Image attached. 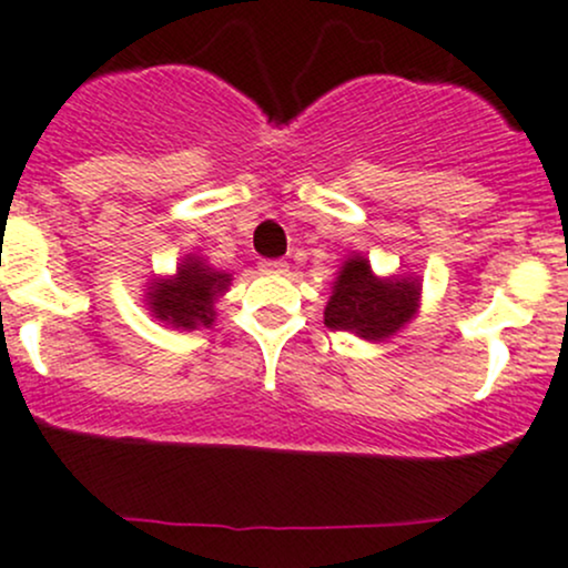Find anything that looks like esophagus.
<instances>
[{
    "label": "esophagus",
    "instance_id": "1",
    "mask_svg": "<svg viewBox=\"0 0 568 568\" xmlns=\"http://www.w3.org/2000/svg\"><path fill=\"white\" fill-rule=\"evenodd\" d=\"M261 268L268 274H285L288 272V261H261Z\"/></svg>",
    "mask_w": 568,
    "mask_h": 568
}]
</instances>
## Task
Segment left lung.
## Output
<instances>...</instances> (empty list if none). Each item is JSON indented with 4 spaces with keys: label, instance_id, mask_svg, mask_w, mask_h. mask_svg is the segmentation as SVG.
I'll list each match as a JSON object with an SVG mask.
<instances>
[{
    "label": "left lung",
    "instance_id": "8db88e82",
    "mask_svg": "<svg viewBox=\"0 0 568 568\" xmlns=\"http://www.w3.org/2000/svg\"><path fill=\"white\" fill-rule=\"evenodd\" d=\"M422 304V280L416 274L373 272L362 253L348 255L332 283L324 310V324L381 343L416 318Z\"/></svg>",
    "mask_w": 568,
    "mask_h": 568
}]
</instances>
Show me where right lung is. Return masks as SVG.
Masks as SVG:
<instances>
[{"instance_id": "obj_1", "label": "right lung", "mask_w": 568, "mask_h": 568, "mask_svg": "<svg viewBox=\"0 0 568 568\" xmlns=\"http://www.w3.org/2000/svg\"><path fill=\"white\" fill-rule=\"evenodd\" d=\"M229 272H217L206 258L187 253L174 274L152 277L143 288V304L160 324L171 329L193 332L214 324V302L231 285Z\"/></svg>"}]
</instances>
